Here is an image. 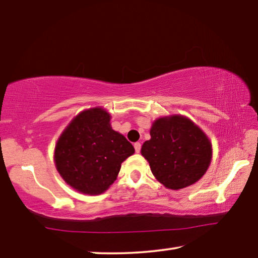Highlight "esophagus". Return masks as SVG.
Wrapping results in <instances>:
<instances>
[{
  "label": "esophagus",
  "instance_id": "1",
  "mask_svg": "<svg viewBox=\"0 0 258 258\" xmlns=\"http://www.w3.org/2000/svg\"><path fill=\"white\" fill-rule=\"evenodd\" d=\"M134 149H135V152H140V150H141V143L140 142H135L134 143Z\"/></svg>",
  "mask_w": 258,
  "mask_h": 258
}]
</instances>
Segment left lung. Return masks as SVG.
Instances as JSON below:
<instances>
[{
  "label": "left lung",
  "instance_id": "1",
  "mask_svg": "<svg viewBox=\"0 0 258 258\" xmlns=\"http://www.w3.org/2000/svg\"><path fill=\"white\" fill-rule=\"evenodd\" d=\"M151 139L143 143L141 154L161 184L172 190L197 182L206 173L212 159L208 138L183 116L157 119Z\"/></svg>",
  "mask_w": 258,
  "mask_h": 258
}]
</instances>
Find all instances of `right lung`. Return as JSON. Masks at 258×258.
Wrapping results in <instances>:
<instances>
[{"label": "right lung", "mask_w": 258, "mask_h": 258, "mask_svg": "<svg viewBox=\"0 0 258 258\" xmlns=\"http://www.w3.org/2000/svg\"><path fill=\"white\" fill-rule=\"evenodd\" d=\"M134 154L124 135L113 131L110 116L102 108L81 112L56 143L54 160L60 175L74 189L86 195L106 191Z\"/></svg>", "instance_id": "obj_1"}]
</instances>
